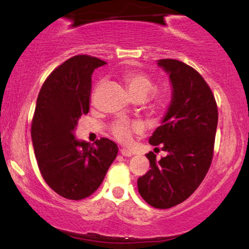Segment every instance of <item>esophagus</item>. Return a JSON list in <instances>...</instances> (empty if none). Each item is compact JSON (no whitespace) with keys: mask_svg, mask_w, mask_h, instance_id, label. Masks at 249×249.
Here are the masks:
<instances>
[{"mask_svg":"<svg viewBox=\"0 0 249 249\" xmlns=\"http://www.w3.org/2000/svg\"><path fill=\"white\" fill-rule=\"evenodd\" d=\"M120 153L124 156H132V155H134V153L130 152V151H128V149H125V148H121L120 149Z\"/></svg>","mask_w":249,"mask_h":249,"instance_id":"esophagus-1","label":"esophagus"}]
</instances>
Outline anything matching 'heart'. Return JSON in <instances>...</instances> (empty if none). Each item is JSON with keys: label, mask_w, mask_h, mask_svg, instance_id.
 Masks as SVG:
<instances>
[{"label": "heart", "mask_w": 249, "mask_h": 249, "mask_svg": "<svg viewBox=\"0 0 249 249\" xmlns=\"http://www.w3.org/2000/svg\"><path fill=\"white\" fill-rule=\"evenodd\" d=\"M125 86L130 94V96L134 100H144L148 96L154 88V83L147 74L142 72H128L124 77ZM155 101L161 102L162 97L160 95H154ZM142 130V124L138 122H125V121H118L113 127H112V132L115 136L118 141L122 142H128L130 141L131 132H138Z\"/></svg>", "instance_id": "1"}]
</instances>
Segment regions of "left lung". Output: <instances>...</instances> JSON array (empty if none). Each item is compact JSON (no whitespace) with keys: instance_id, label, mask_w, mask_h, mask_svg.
I'll use <instances>...</instances> for the list:
<instances>
[{"instance_id":"1","label":"left lung","mask_w":249,"mask_h":249,"mask_svg":"<svg viewBox=\"0 0 249 249\" xmlns=\"http://www.w3.org/2000/svg\"><path fill=\"white\" fill-rule=\"evenodd\" d=\"M169 74L171 101L164 117L149 137V144H161L165 158L153 152L147 173L137 180L138 192L156 209H170L186 200L205 178L213 158L217 127V107L204 78L181 61L158 60Z\"/></svg>"}]
</instances>
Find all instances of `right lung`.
Returning a JSON list of instances; mask_svg holds the SVG:
<instances>
[{
    "label": "right lung",
    "mask_w": 249,
    "mask_h": 249,
    "mask_svg": "<svg viewBox=\"0 0 249 249\" xmlns=\"http://www.w3.org/2000/svg\"><path fill=\"white\" fill-rule=\"evenodd\" d=\"M104 64L93 56L70 57L50 74L37 97L32 141L39 171L47 185L68 199L90 196L118 155L110 139L91 145L74 136L80 117L89 111L91 74Z\"/></svg>",
    "instance_id": "1"
}]
</instances>
